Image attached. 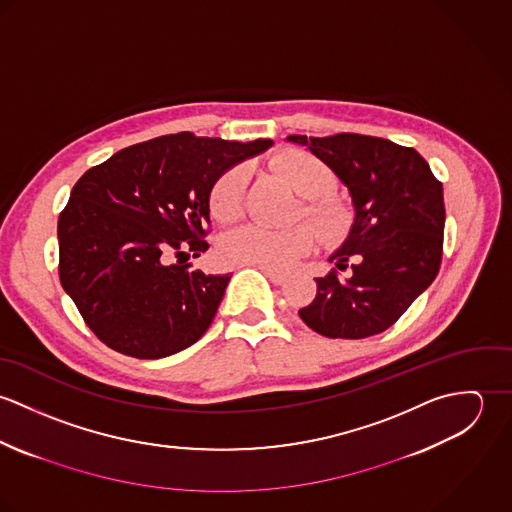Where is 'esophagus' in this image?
<instances>
[{"mask_svg": "<svg viewBox=\"0 0 512 512\" xmlns=\"http://www.w3.org/2000/svg\"><path fill=\"white\" fill-rule=\"evenodd\" d=\"M262 272L268 276V280H270L274 286H282V284H286V280H288L286 274H278V272H270V270H262Z\"/></svg>", "mask_w": 512, "mask_h": 512, "instance_id": "obj_1", "label": "esophagus"}]
</instances>
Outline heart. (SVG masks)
I'll return each mask as SVG.
<instances>
[{
  "label": "heart",
  "mask_w": 512,
  "mask_h": 512,
  "mask_svg": "<svg viewBox=\"0 0 512 512\" xmlns=\"http://www.w3.org/2000/svg\"><path fill=\"white\" fill-rule=\"evenodd\" d=\"M297 195L305 199L303 217L307 224L290 230H268L262 226H244L226 234L220 242V258L232 266H252L270 272H288L293 264L317 248V234L325 246L345 244L357 228V211L345 199L335 195V173L319 157L307 151H288L276 161ZM211 215L228 224L242 215L244 173L234 169L215 183L209 199Z\"/></svg>",
  "instance_id": "heart-1"
}]
</instances>
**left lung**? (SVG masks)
Segmentation results:
<instances>
[{
	"label": "left lung",
	"mask_w": 512,
	"mask_h": 512,
	"mask_svg": "<svg viewBox=\"0 0 512 512\" xmlns=\"http://www.w3.org/2000/svg\"><path fill=\"white\" fill-rule=\"evenodd\" d=\"M307 146L349 187L357 211L353 236L317 278L315 299L299 309L303 323L329 339H365L394 325L438 276L443 252V187L414 149L372 136H288Z\"/></svg>",
	"instance_id": "1"
}]
</instances>
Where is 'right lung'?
I'll return each mask as SVG.
<instances>
[{"mask_svg": "<svg viewBox=\"0 0 512 512\" xmlns=\"http://www.w3.org/2000/svg\"><path fill=\"white\" fill-rule=\"evenodd\" d=\"M272 144L169 134L120 149L76 181L57 224L59 278L106 347L163 359L205 335L230 274L193 270L187 252L209 248L220 175Z\"/></svg>", "mask_w": 512, "mask_h": 512, "instance_id": "add662e5", "label": "right lung"}]
</instances>
